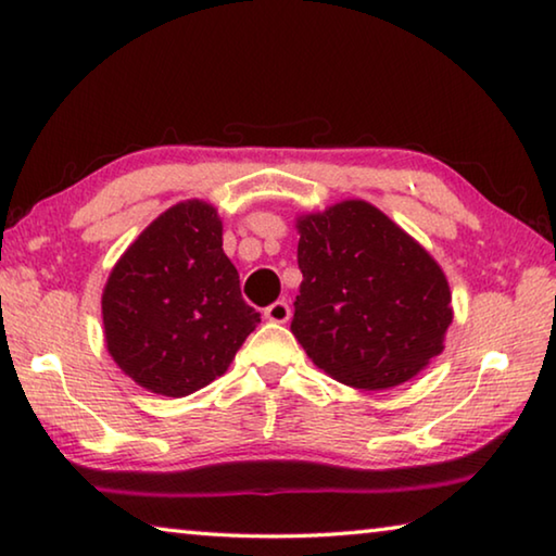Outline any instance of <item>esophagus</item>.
Masks as SVG:
<instances>
[{
	"label": "esophagus",
	"mask_w": 556,
	"mask_h": 556,
	"mask_svg": "<svg viewBox=\"0 0 556 556\" xmlns=\"http://www.w3.org/2000/svg\"><path fill=\"white\" fill-rule=\"evenodd\" d=\"M289 316H292V309H289L287 302H275L264 309V319L271 324H287Z\"/></svg>",
	"instance_id": "obj_1"
}]
</instances>
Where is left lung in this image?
Masks as SVG:
<instances>
[{
	"label": "left lung",
	"mask_w": 556,
	"mask_h": 556,
	"mask_svg": "<svg viewBox=\"0 0 556 556\" xmlns=\"http://www.w3.org/2000/svg\"><path fill=\"white\" fill-rule=\"evenodd\" d=\"M302 287L292 333L339 383L386 391L443 354L453 324L445 271L366 200L296 217Z\"/></svg>",
	"instance_id": "8db88e82"
}]
</instances>
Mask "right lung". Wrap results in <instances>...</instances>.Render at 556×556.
Instances as JSON below:
<instances>
[{"label": "right lung", "instance_id": "1", "mask_svg": "<svg viewBox=\"0 0 556 556\" xmlns=\"http://www.w3.org/2000/svg\"><path fill=\"white\" fill-rule=\"evenodd\" d=\"M105 349L140 389L182 399L230 368L260 312L244 304L210 202L157 215L113 264L101 296Z\"/></svg>", "mask_w": 556, "mask_h": 556}]
</instances>
